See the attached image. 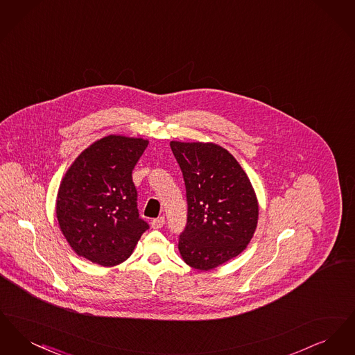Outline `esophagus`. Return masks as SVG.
I'll return each mask as SVG.
<instances>
[{"instance_id": "esophagus-1", "label": "esophagus", "mask_w": 355, "mask_h": 355, "mask_svg": "<svg viewBox=\"0 0 355 355\" xmlns=\"http://www.w3.org/2000/svg\"><path fill=\"white\" fill-rule=\"evenodd\" d=\"M165 225V217H158L152 220L153 229H161Z\"/></svg>"}]
</instances>
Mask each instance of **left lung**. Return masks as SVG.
Returning <instances> with one entry per match:
<instances>
[{"instance_id": "8db88e82", "label": "left lung", "mask_w": 355, "mask_h": 355, "mask_svg": "<svg viewBox=\"0 0 355 355\" xmlns=\"http://www.w3.org/2000/svg\"><path fill=\"white\" fill-rule=\"evenodd\" d=\"M185 181L187 218L178 249L197 270L241 253L253 238L258 202L236 158L216 144L170 142Z\"/></svg>"}]
</instances>
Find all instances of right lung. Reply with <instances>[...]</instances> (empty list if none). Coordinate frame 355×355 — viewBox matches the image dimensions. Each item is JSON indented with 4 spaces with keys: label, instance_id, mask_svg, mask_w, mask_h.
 Masks as SVG:
<instances>
[{
    "label": "right lung",
    "instance_id": "add662e5",
    "mask_svg": "<svg viewBox=\"0 0 355 355\" xmlns=\"http://www.w3.org/2000/svg\"><path fill=\"white\" fill-rule=\"evenodd\" d=\"M148 141L107 135L90 145L69 168L57 196L62 234L78 255L116 266L133 253L149 229L137 209L132 173Z\"/></svg>",
    "mask_w": 355,
    "mask_h": 355
}]
</instances>
